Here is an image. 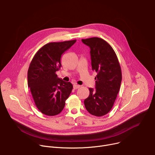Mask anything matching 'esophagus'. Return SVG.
Listing matches in <instances>:
<instances>
[{"label": "esophagus", "mask_w": 155, "mask_h": 155, "mask_svg": "<svg viewBox=\"0 0 155 155\" xmlns=\"http://www.w3.org/2000/svg\"><path fill=\"white\" fill-rule=\"evenodd\" d=\"M80 87V85L78 84H74V90H77V89H78V88Z\"/></svg>", "instance_id": "obj_1"}]
</instances>
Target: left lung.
<instances>
[{"mask_svg":"<svg viewBox=\"0 0 155 155\" xmlns=\"http://www.w3.org/2000/svg\"><path fill=\"white\" fill-rule=\"evenodd\" d=\"M81 41L90 48L92 70L97 73L96 90L89 88L84 106L91 115L104 116L112 109L120 90L122 79L120 63L115 52L104 40L92 37Z\"/></svg>","mask_w":155,"mask_h":155,"instance_id":"obj_1","label":"left lung"}]
</instances>
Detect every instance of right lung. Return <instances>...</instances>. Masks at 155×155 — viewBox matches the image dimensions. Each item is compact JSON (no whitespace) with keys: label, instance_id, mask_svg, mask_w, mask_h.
Listing matches in <instances>:
<instances>
[{"label":"right lung","instance_id":"right-lung-1","mask_svg":"<svg viewBox=\"0 0 155 155\" xmlns=\"http://www.w3.org/2000/svg\"><path fill=\"white\" fill-rule=\"evenodd\" d=\"M76 40L51 42L42 47L34 56L28 72V87L36 107L43 114L54 116L61 112L73 85L58 77L62 54Z\"/></svg>","mask_w":155,"mask_h":155}]
</instances>
